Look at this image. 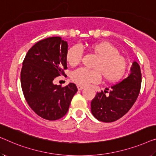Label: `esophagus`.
<instances>
[{
  "label": "esophagus",
  "instance_id": "1",
  "mask_svg": "<svg viewBox=\"0 0 156 156\" xmlns=\"http://www.w3.org/2000/svg\"><path fill=\"white\" fill-rule=\"evenodd\" d=\"M77 87H78V90H81L84 89V88H85L84 86H82V85H78Z\"/></svg>",
  "mask_w": 156,
  "mask_h": 156
}]
</instances>
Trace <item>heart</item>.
Instances as JSON below:
<instances>
[{
	"mask_svg": "<svg viewBox=\"0 0 156 156\" xmlns=\"http://www.w3.org/2000/svg\"><path fill=\"white\" fill-rule=\"evenodd\" d=\"M89 50L97 57L93 64L94 69L90 70L80 68L71 73L73 82L80 85H87L98 83L101 75L108 82H116L120 80L127 71V62L115 46L108 42H100L90 45ZM83 51L78 46H73L67 51L66 61L71 66L80 63Z\"/></svg>",
	"mask_w": 156,
	"mask_h": 156,
	"instance_id": "b5f03b06",
	"label": "heart"
}]
</instances>
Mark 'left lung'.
I'll use <instances>...</instances> for the list:
<instances>
[{"instance_id": "left-lung-1", "label": "left lung", "mask_w": 156, "mask_h": 156, "mask_svg": "<svg viewBox=\"0 0 156 156\" xmlns=\"http://www.w3.org/2000/svg\"><path fill=\"white\" fill-rule=\"evenodd\" d=\"M141 84V69L134 61L126 78L110 89L97 92L91 102L92 115L97 120L105 122L115 121L129 111L137 99ZM108 90V92L107 91ZM105 93H108L106 95Z\"/></svg>"}]
</instances>
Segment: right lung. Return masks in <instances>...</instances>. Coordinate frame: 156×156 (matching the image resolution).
<instances>
[{
	"label": "right lung",
	"instance_id": "right-lung-1",
	"mask_svg": "<svg viewBox=\"0 0 156 156\" xmlns=\"http://www.w3.org/2000/svg\"><path fill=\"white\" fill-rule=\"evenodd\" d=\"M68 43L61 37L38 41L28 51L21 71L23 94L37 115L56 120L66 115L71 99L78 91L74 83L65 87L55 85L54 79L67 69Z\"/></svg>",
	"mask_w": 156,
	"mask_h": 156
}]
</instances>
